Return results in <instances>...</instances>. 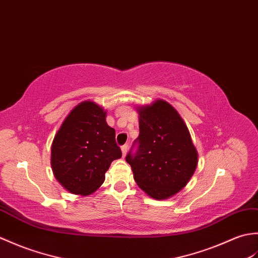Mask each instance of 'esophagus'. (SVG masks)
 I'll use <instances>...</instances> for the list:
<instances>
[{
    "label": "esophagus",
    "mask_w": 258,
    "mask_h": 258,
    "mask_svg": "<svg viewBox=\"0 0 258 258\" xmlns=\"http://www.w3.org/2000/svg\"><path fill=\"white\" fill-rule=\"evenodd\" d=\"M121 151H122V156L124 157L125 154H127V151H128V146H127V145L122 146V147H121Z\"/></svg>",
    "instance_id": "1"
}]
</instances>
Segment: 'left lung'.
I'll return each mask as SVG.
<instances>
[{"label": "left lung", "instance_id": "8db88e82", "mask_svg": "<svg viewBox=\"0 0 258 258\" xmlns=\"http://www.w3.org/2000/svg\"><path fill=\"white\" fill-rule=\"evenodd\" d=\"M136 153L125 157L137 184L149 197L165 200L181 191L198 165V151L186 124L169 102L157 99L138 107Z\"/></svg>", "mask_w": 258, "mask_h": 258}]
</instances>
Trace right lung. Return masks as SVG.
Listing matches in <instances>:
<instances>
[{
	"mask_svg": "<svg viewBox=\"0 0 258 258\" xmlns=\"http://www.w3.org/2000/svg\"><path fill=\"white\" fill-rule=\"evenodd\" d=\"M107 112L93 101H83L68 113L51 144V170L68 192L88 196L105 181L113 160L121 158L116 131Z\"/></svg>",
	"mask_w": 258,
	"mask_h": 258,
	"instance_id": "obj_1",
	"label": "right lung"
}]
</instances>
